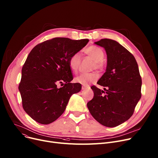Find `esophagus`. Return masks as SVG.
<instances>
[{
    "label": "esophagus",
    "instance_id": "obj_1",
    "mask_svg": "<svg viewBox=\"0 0 158 158\" xmlns=\"http://www.w3.org/2000/svg\"><path fill=\"white\" fill-rule=\"evenodd\" d=\"M86 88H87V86H82V89H86Z\"/></svg>",
    "mask_w": 158,
    "mask_h": 158
}]
</instances>
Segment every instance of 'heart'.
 Here are the masks:
<instances>
[{
  "instance_id": "obj_1",
  "label": "heart",
  "mask_w": 158,
  "mask_h": 158,
  "mask_svg": "<svg viewBox=\"0 0 158 158\" xmlns=\"http://www.w3.org/2000/svg\"><path fill=\"white\" fill-rule=\"evenodd\" d=\"M85 53L93 60L94 64L93 69L102 70L103 69L102 60L104 57V52L102 49L97 46H91L85 50ZM81 62V56L79 52L73 54L69 59V66L73 72H77ZM98 78V74L96 73H81L79 76L75 78V81L82 85L87 86L97 81Z\"/></svg>"
}]
</instances>
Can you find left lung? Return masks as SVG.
<instances>
[{"label": "left lung", "mask_w": 158, "mask_h": 158, "mask_svg": "<svg viewBox=\"0 0 158 158\" xmlns=\"http://www.w3.org/2000/svg\"><path fill=\"white\" fill-rule=\"evenodd\" d=\"M95 44L103 47L107 54L106 72L97 82L105 92L95 86L91 87L94 97L87 107L98 122L113 127L133 114L142 97V78L135 57L117 41L105 38Z\"/></svg>", "instance_id": "obj_1"}]
</instances>
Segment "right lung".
Here are the masks:
<instances>
[{
    "label": "right lung",
    "mask_w": 158,
    "mask_h": 158,
    "mask_svg": "<svg viewBox=\"0 0 158 158\" xmlns=\"http://www.w3.org/2000/svg\"><path fill=\"white\" fill-rule=\"evenodd\" d=\"M89 40L55 38L32 49L22 69L19 89L24 111L36 122L49 124L64 111L70 97L81 85L71 83L70 56L85 47ZM58 83L64 84L57 88Z\"/></svg>",
    "instance_id": "add662e5"
}]
</instances>
